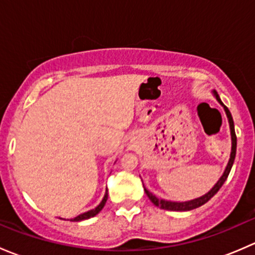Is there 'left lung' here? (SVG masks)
Here are the masks:
<instances>
[{
  "label": "left lung",
  "instance_id": "left-lung-1",
  "mask_svg": "<svg viewBox=\"0 0 255 255\" xmlns=\"http://www.w3.org/2000/svg\"><path fill=\"white\" fill-rule=\"evenodd\" d=\"M213 95H215V97L217 99V101L220 102V104L223 106V109H225V112H226V115H227V118H228V123H230L231 138H232V149H231V156H230V160H228L227 166H226V169H225V173H223V175L220 177V180L217 181V184H216L215 186H213L212 189L207 192V194H205L204 196H201V197H197V199H195V200H191V201H185V202L166 201V200L156 197L155 195H153L150 191H148V190L144 187V191H145L146 196L149 197V200H150V201L153 202L156 207H160V208H163V210H168V211H190V210H194V208L202 206V205L206 204L211 197H213L216 194H217L218 190L222 187V185L225 184V181L227 180L228 175H230V171H231V169H232L233 163H235L236 150H237V137H236V132H235V123H233V118H232V115H231L230 110H228L227 107L223 105V102L221 101V99H220V96H218L217 92L213 91Z\"/></svg>",
  "mask_w": 255,
  "mask_h": 255
}]
</instances>
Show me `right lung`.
I'll return each mask as SVG.
<instances>
[{
    "label": "right lung",
    "mask_w": 255,
    "mask_h": 255,
    "mask_svg": "<svg viewBox=\"0 0 255 255\" xmlns=\"http://www.w3.org/2000/svg\"><path fill=\"white\" fill-rule=\"evenodd\" d=\"M107 197H109V191H107V190H106V194H105L104 199H102L101 204H100L99 206H97V207H95L94 210H90V211H87V212H85V213H81V215L76 216L75 218H71V221H74V222H78V221L87 220V218H91V217H94V216H96L97 213H99L100 211H101L102 208H104L105 204H106V201H107Z\"/></svg>",
    "instance_id": "obj_1"
}]
</instances>
